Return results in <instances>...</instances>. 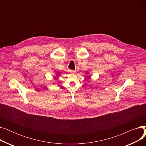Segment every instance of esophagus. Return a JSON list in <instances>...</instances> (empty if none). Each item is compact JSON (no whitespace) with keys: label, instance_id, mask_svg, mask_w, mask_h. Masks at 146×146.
<instances>
[{"label":"esophagus","instance_id":"34e87169","mask_svg":"<svg viewBox=\"0 0 146 146\" xmlns=\"http://www.w3.org/2000/svg\"><path fill=\"white\" fill-rule=\"evenodd\" d=\"M68 72L69 73H73L75 72V71L73 70H68Z\"/></svg>","mask_w":146,"mask_h":146}]
</instances>
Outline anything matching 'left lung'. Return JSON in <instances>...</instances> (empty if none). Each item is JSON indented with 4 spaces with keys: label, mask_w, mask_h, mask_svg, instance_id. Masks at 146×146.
I'll return each mask as SVG.
<instances>
[{
    "label": "left lung",
    "mask_w": 146,
    "mask_h": 146,
    "mask_svg": "<svg viewBox=\"0 0 146 146\" xmlns=\"http://www.w3.org/2000/svg\"><path fill=\"white\" fill-rule=\"evenodd\" d=\"M88 72H87V73H86V74H88Z\"/></svg>",
    "instance_id": "8db88e82"
}]
</instances>
